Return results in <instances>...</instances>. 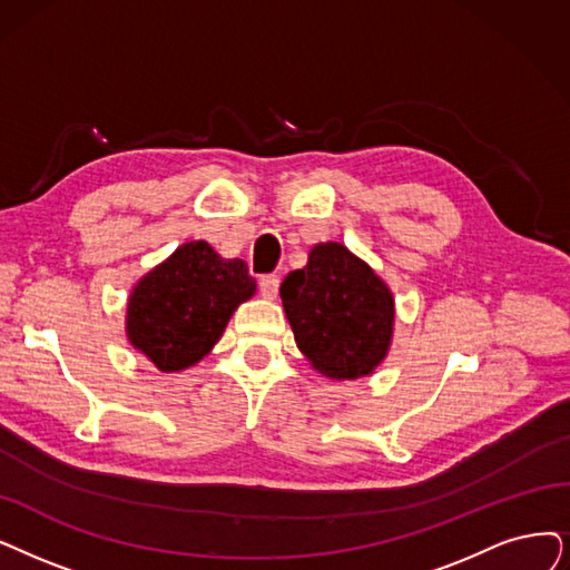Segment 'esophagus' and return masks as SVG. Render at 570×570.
<instances>
[{
    "label": "esophagus",
    "mask_w": 570,
    "mask_h": 570,
    "mask_svg": "<svg viewBox=\"0 0 570 570\" xmlns=\"http://www.w3.org/2000/svg\"><path fill=\"white\" fill-rule=\"evenodd\" d=\"M278 289H281V278L278 276H262L259 278V292L264 299H276L278 297Z\"/></svg>",
    "instance_id": "34e87169"
}]
</instances>
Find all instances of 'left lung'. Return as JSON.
I'll use <instances>...</instances> for the list:
<instances>
[{
    "instance_id": "obj_1",
    "label": "left lung",
    "mask_w": 570,
    "mask_h": 570,
    "mask_svg": "<svg viewBox=\"0 0 570 570\" xmlns=\"http://www.w3.org/2000/svg\"><path fill=\"white\" fill-rule=\"evenodd\" d=\"M281 299L294 341L321 374L360 379L389 355L393 292L346 245H313L306 266L287 273Z\"/></svg>"
}]
</instances>
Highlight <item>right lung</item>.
I'll use <instances>...</instances> for the list:
<instances>
[{"instance_id":"right-lung-1","label":"right lung","mask_w":570,"mask_h":570,"mask_svg":"<svg viewBox=\"0 0 570 570\" xmlns=\"http://www.w3.org/2000/svg\"><path fill=\"white\" fill-rule=\"evenodd\" d=\"M255 289L243 259L219 257L206 240L179 245L132 287L128 341L161 372L187 370L213 351Z\"/></svg>"}]
</instances>
